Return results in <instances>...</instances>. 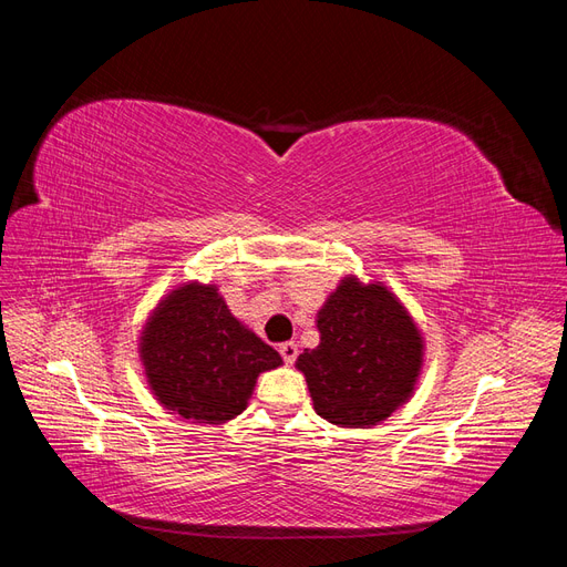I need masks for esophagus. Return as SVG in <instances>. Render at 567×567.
Masks as SVG:
<instances>
[{
  "label": "esophagus",
  "mask_w": 567,
  "mask_h": 567,
  "mask_svg": "<svg viewBox=\"0 0 567 567\" xmlns=\"http://www.w3.org/2000/svg\"><path fill=\"white\" fill-rule=\"evenodd\" d=\"M279 352H281V357H284V362H286V364H293V362H296V357H298V342H293V340L281 342Z\"/></svg>",
  "instance_id": "1"
}]
</instances>
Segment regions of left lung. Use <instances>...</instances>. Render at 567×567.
Segmentation results:
<instances>
[{
	"mask_svg": "<svg viewBox=\"0 0 567 567\" xmlns=\"http://www.w3.org/2000/svg\"><path fill=\"white\" fill-rule=\"evenodd\" d=\"M319 346L305 350L315 411L340 427H371L406 404L419 385L425 340L383 281L342 277L317 312Z\"/></svg>",
	"mask_w": 567,
	"mask_h": 567,
	"instance_id": "1",
	"label": "left lung"
}]
</instances>
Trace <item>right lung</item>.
Masks as SVG:
<instances>
[{
	"label": "right lung",
	"instance_id": "right-lung-1",
	"mask_svg": "<svg viewBox=\"0 0 567 567\" xmlns=\"http://www.w3.org/2000/svg\"><path fill=\"white\" fill-rule=\"evenodd\" d=\"M140 359L153 398L169 414L227 423L244 414L257 375L284 364L281 354L238 321L217 284L186 281L153 307Z\"/></svg>",
	"mask_w": 567,
	"mask_h": 567
}]
</instances>
